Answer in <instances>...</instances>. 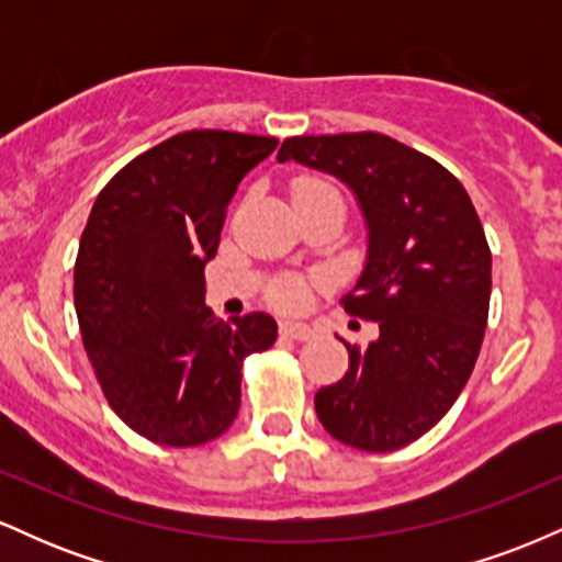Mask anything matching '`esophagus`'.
<instances>
[{
	"mask_svg": "<svg viewBox=\"0 0 562 562\" xmlns=\"http://www.w3.org/2000/svg\"><path fill=\"white\" fill-rule=\"evenodd\" d=\"M280 335L290 340H312L314 330L306 325H299V322H280Z\"/></svg>",
	"mask_w": 562,
	"mask_h": 562,
	"instance_id": "34e87169",
	"label": "esophagus"
}]
</instances>
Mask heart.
Masks as SVG:
<instances>
[{"label": "heart", "mask_w": 562, "mask_h": 562, "mask_svg": "<svg viewBox=\"0 0 562 562\" xmlns=\"http://www.w3.org/2000/svg\"><path fill=\"white\" fill-rule=\"evenodd\" d=\"M312 192H325V195H338L340 192L335 190L330 182H325V179H317V177H301L293 182V195H312ZM274 303L280 308H285V312H299L303 308V303H306V288L301 285V282H282V285H277V290L272 293Z\"/></svg>", "instance_id": "1"}]
</instances>
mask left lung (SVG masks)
<instances>
[{
	"label": "left lung",
	"instance_id": "obj_1",
	"mask_svg": "<svg viewBox=\"0 0 562 562\" xmlns=\"http://www.w3.org/2000/svg\"><path fill=\"white\" fill-rule=\"evenodd\" d=\"M322 169L357 192L370 256L346 314L380 338L346 344L344 380L314 396L319 423L362 451H393L441 420L481 353L492 250L465 187L438 160L378 132L282 142L277 160Z\"/></svg>",
	"mask_w": 562,
	"mask_h": 562
}]
</instances>
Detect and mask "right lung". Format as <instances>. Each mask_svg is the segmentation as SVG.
<instances>
[{"label":"right lung","instance_id":"add662e5","mask_svg":"<svg viewBox=\"0 0 562 562\" xmlns=\"http://www.w3.org/2000/svg\"><path fill=\"white\" fill-rule=\"evenodd\" d=\"M274 137L195 128L150 147L100 190L74 267L83 348L108 404L134 434L200 447L235 423L243 362L277 340L250 312L216 319L203 303L240 179Z\"/></svg>","mask_w":562,"mask_h":562}]
</instances>
